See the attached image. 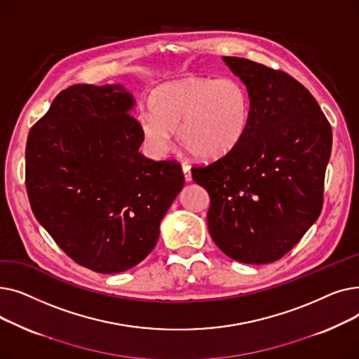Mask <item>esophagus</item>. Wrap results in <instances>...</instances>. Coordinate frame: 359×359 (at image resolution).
Masks as SVG:
<instances>
[{
	"mask_svg": "<svg viewBox=\"0 0 359 359\" xmlns=\"http://www.w3.org/2000/svg\"><path fill=\"white\" fill-rule=\"evenodd\" d=\"M182 170H183V175H184V180H186V182H191V180H192L191 165H189V164H182Z\"/></svg>",
	"mask_w": 359,
	"mask_h": 359,
	"instance_id": "obj_1",
	"label": "esophagus"
}]
</instances>
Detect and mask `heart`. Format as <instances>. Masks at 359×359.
Listing matches in <instances>:
<instances>
[{"label": "heart", "instance_id": "obj_1", "mask_svg": "<svg viewBox=\"0 0 359 359\" xmlns=\"http://www.w3.org/2000/svg\"><path fill=\"white\" fill-rule=\"evenodd\" d=\"M153 113H141L142 135L157 156L179 141L201 160L229 156L246 138L252 116L248 87L234 77H186L158 86L149 96Z\"/></svg>", "mask_w": 359, "mask_h": 359}]
</instances>
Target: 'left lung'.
<instances>
[{
  "label": "left lung",
  "mask_w": 359,
  "mask_h": 359,
  "mask_svg": "<svg viewBox=\"0 0 359 359\" xmlns=\"http://www.w3.org/2000/svg\"><path fill=\"white\" fill-rule=\"evenodd\" d=\"M222 61L249 90V130L229 156L194 167L192 179L210 195L208 230L219 250L263 265L288 253L318 218L332 128L288 74L237 56Z\"/></svg>",
  "instance_id": "obj_1"
}]
</instances>
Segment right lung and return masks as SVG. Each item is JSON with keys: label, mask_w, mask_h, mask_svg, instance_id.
Masks as SVG:
<instances>
[{"label": "right lung", "mask_w": 359, "mask_h": 359, "mask_svg": "<svg viewBox=\"0 0 359 359\" xmlns=\"http://www.w3.org/2000/svg\"><path fill=\"white\" fill-rule=\"evenodd\" d=\"M135 99L122 84H75L30 129L32 211L79 265L119 273L154 249L160 222L184 184L180 164L140 153Z\"/></svg>", "instance_id": "obj_1"}]
</instances>
